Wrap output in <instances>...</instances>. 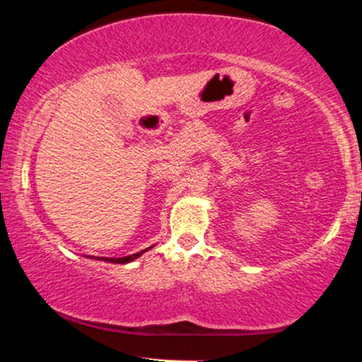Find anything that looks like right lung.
Here are the masks:
<instances>
[{"mask_svg": "<svg viewBox=\"0 0 362 362\" xmlns=\"http://www.w3.org/2000/svg\"><path fill=\"white\" fill-rule=\"evenodd\" d=\"M149 248H153V245H149V247L143 248V250H138L134 253H127V255H122V257H109V255H91V257H93V259H98V260L112 262V264H127V262H132V260L138 259V257L143 255L144 252H148Z\"/></svg>", "mask_w": 362, "mask_h": 362, "instance_id": "obj_1", "label": "right lung"}]
</instances>
